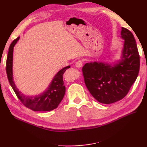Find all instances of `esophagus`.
<instances>
[{
	"label": "esophagus",
	"mask_w": 147,
	"mask_h": 147,
	"mask_svg": "<svg viewBox=\"0 0 147 147\" xmlns=\"http://www.w3.org/2000/svg\"><path fill=\"white\" fill-rule=\"evenodd\" d=\"M82 65H83V63H82V60L77 61L76 62V63H75V66L76 67H78V68L82 67Z\"/></svg>",
	"instance_id": "1"
}]
</instances>
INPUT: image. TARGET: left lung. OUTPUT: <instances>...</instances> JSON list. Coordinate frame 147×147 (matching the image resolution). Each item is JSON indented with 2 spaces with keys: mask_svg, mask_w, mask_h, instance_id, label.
Returning a JSON list of instances; mask_svg holds the SVG:
<instances>
[{
  "mask_svg": "<svg viewBox=\"0 0 147 147\" xmlns=\"http://www.w3.org/2000/svg\"><path fill=\"white\" fill-rule=\"evenodd\" d=\"M121 34L124 40L121 60L113 65L91 62L82 67L87 88L96 100L102 104H112L123 99L139 74L140 59L134 35L123 27Z\"/></svg>",
  "mask_w": 147,
  "mask_h": 147,
  "instance_id": "left-lung-1",
  "label": "left lung"
}]
</instances>
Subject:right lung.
<instances>
[{
  "mask_svg": "<svg viewBox=\"0 0 147 147\" xmlns=\"http://www.w3.org/2000/svg\"><path fill=\"white\" fill-rule=\"evenodd\" d=\"M19 39V37L15 39L9 47L6 59V74L11 88L18 98L24 106L34 111H48L56 109L63 99L65 93V87L63 85V74L70 66L61 69L54 77L49 88L45 91L39 95L26 96L19 91L13 79V52L15 45Z\"/></svg>",
  "mask_w": 147,
  "mask_h": 147,
  "instance_id": "add662e5",
  "label": "right lung"
}]
</instances>
